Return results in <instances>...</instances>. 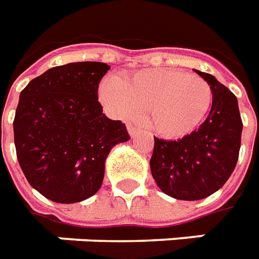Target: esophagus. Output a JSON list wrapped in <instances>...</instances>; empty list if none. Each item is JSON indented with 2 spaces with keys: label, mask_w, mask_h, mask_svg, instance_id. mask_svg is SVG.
<instances>
[{
  "label": "esophagus",
  "mask_w": 259,
  "mask_h": 259,
  "mask_svg": "<svg viewBox=\"0 0 259 259\" xmlns=\"http://www.w3.org/2000/svg\"><path fill=\"white\" fill-rule=\"evenodd\" d=\"M127 130H129L130 136H132V137H134V136H137V133L140 132V127L136 125H129L127 126Z\"/></svg>",
  "instance_id": "esophagus-1"
}]
</instances>
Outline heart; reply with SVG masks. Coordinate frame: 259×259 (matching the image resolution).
<instances>
[{
  "mask_svg": "<svg viewBox=\"0 0 259 259\" xmlns=\"http://www.w3.org/2000/svg\"><path fill=\"white\" fill-rule=\"evenodd\" d=\"M100 99L112 115L130 119L145 112L147 125L165 138L189 136L210 111L213 94L198 74L168 68L134 72L123 78H108Z\"/></svg>",
  "mask_w": 259,
  "mask_h": 259,
  "instance_id": "obj_1",
  "label": "heart"
}]
</instances>
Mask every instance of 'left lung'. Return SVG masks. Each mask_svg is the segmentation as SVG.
<instances>
[{
	"instance_id": "1",
	"label": "left lung",
	"mask_w": 259,
	"mask_h": 259,
	"mask_svg": "<svg viewBox=\"0 0 259 259\" xmlns=\"http://www.w3.org/2000/svg\"><path fill=\"white\" fill-rule=\"evenodd\" d=\"M212 88L205 122L177 141L155 137L151 172L160 190L177 200L206 198L228 181L239 157L242 118L238 99L209 73L195 70Z\"/></svg>"
}]
</instances>
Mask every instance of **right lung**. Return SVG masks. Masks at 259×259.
<instances>
[{"label": "right lung", "mask_w": 259, "mask_h": 259, "mask_svg": "<svg viewBox=\"0 0 259 259\" xmlns=\"http://www.w3.org/2000/svg\"><path fill=\"white\" fill-rule=\"evenodd\" d=\"M108 70L103 62L55 66L20 94L13 121L17 160L29 185L54 202L94 195L111 148L130 140L125 123L108 119L98 100Z\"/></svg>", "instance_id": "obj_1"}]
</instances>
